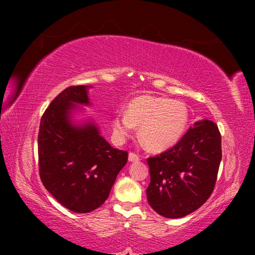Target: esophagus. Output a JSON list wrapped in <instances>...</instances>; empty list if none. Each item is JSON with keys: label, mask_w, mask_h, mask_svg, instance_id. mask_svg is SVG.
<instances>
[{"label": "esophagus", "mask_w": 255, "mask_h": 255, "mask_svg": "<svg viewBox=\"0 0 255 255\" xmlns=\"http://www.w3.org/2000/svg\"><path fill=\"white\" fill-rule=\"evenodd\" d=\"M128 159L130 162H137L140 160V156L138 154H136L134 152H130L128 155Z\"/></svg>", "instance_id": "esophagus-1"}]
</instances>
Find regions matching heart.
Returning <instances> with one entry per match:
<instances>
[{
    "label": "heart",
    "mask_w": 255,
    "mask_h": 255,
    "mask_svg": "<svg viewBox=\"0 0 255 255\" xmlns=\"http://www.w3.org/2000/svg\"><path fill=\"white\" fill-rule=\"evenodd\" d=\"M188 108L182 102L166 97L140 95L129 102L126 114L113 118V131L118 140L130 137L134 126L140 127V138L145 147L162 151L175 145L185 133Z\"/></svg>",
    "instance_id": "1"
}]
</instances>
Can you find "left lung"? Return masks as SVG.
I'll return each mask as SVG.
<instances>
[{
  "label": "left lung",
  "instance_id": "8db88e82",
  "mask_svg": "<svg viewBox=\"0 0 255 255\" xmlns=\"http://www.w3.org/2000/svg\"><path fill=\"white\" fill-rule=\"evenodd\" d=\"M221 161V136L215 123L194 124L174 147L147 159L149 205L166 218L198 209L214 191Z\"/></svg>",
  "mask_w": 255,
  "mask_h": 255
}]
</instances>
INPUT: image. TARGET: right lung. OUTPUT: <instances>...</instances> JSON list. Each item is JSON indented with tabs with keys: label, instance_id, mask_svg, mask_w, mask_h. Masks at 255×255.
Instances as JSON below:
<instances>
[{
	"label": "right lung",
	"instance_id": "1",
	"mask_svg": "<svg viewBox=\"0 0 255 255\" xmlns=\"http://www.w3.org/2000/svg\"><path fill=\"white\" fill-rule=\"evenodd\" d=\"M88 89L63 90L45 111L38 133L40 180L59 203L78 214L104 204L128 160L127 151L113 148L94 123L72 124L74 104H90Z\"/></svg>",
	"mask_w": 255,
	"mask_h": 255
}]
</instances>
